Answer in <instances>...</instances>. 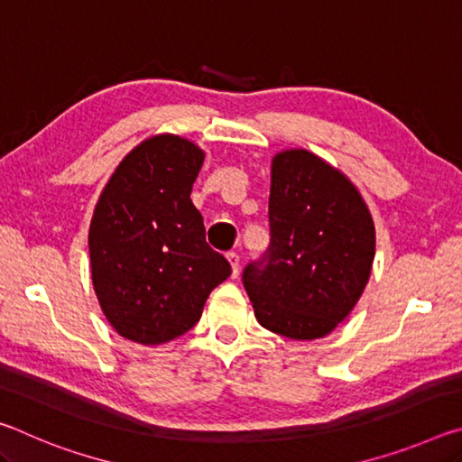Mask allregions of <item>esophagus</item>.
<instances>
[{
    "instance_id": "1",
    "label": "esophagus",
    "mask_w": 462,
    "mask_h": 462,
    "mask_svg": "<svg viewBox=\"0 0 462 462\" xmlns=\"http://www.w3.org/2000/svg\"><path fill=\"white\" fill-rule=\"evenodd\" d=\"M226 259H228L230 267H232V277H238V271H240V256H238V253H228V254H226Z\"/></svg>"
}]
</instances>
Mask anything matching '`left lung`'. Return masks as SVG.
Here are the masks:
<instances>
[{"instance_id":"1","label":"left lung","mask_w":462,"mask_h":462,"mask_svg":"<svg viewBox=\"0 0 462 462\" xmlns=\"http://www.w3.org/2000/svg\"><path fill=\"white\" fill-rule=\"evenodd\" d=\"M269 248L242 271L254 316L291 340L330 334L371 275L374 226L356 187L301 148L273 159Z\"/></svg>"}]
</instances>
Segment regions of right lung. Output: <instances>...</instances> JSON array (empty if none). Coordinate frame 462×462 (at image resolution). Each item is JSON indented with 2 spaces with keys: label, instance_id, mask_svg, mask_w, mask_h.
Listing matches in <instances>:
<instances>
[{
  "label": "right lung",
  "instance_id": "add662e5",
  "mask_svg": "<svg viewBox=\"0 0 462 462\" xmlns=\"http://www.w3.org/2000/svg\"><path fill=\"white\" fill-rule=\"evenodd\" d=\"M203 152L189 140H144L101 191L89 228L99 306L124 338L162 344L198 324L230 263L206 242L191 203Z\"/></svg>",
  "mask_w": 462,
  "mask_h": 462
}]
</instances>
